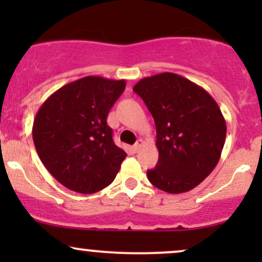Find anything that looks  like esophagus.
<instances>
[{"instance_id": "esophagus-1", "label": "esophagus", "mask_w": 262, "mask_h": 262, "mask_svg": "<svg viewBox=\"0 0 262 262\" xmlns=\"http://www.w3.org/2000/svg\"><path fill=\"white\" fill-rule=\"evenodd\" d=\"M143 144H144V141H143V140H141V139L138 140L137 143H135L134 145H133V150H134V151H135V152L139 151V149L141 148V145H143Z\"/></svg>"}]
</instances>
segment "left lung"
<instances>
[{
  "instance_id": "left-lung-1",
  "label": "left lung",
  "mask_w": 262,
  "mask_h": 262,
  "mask_svg": "<svg viewBox=\"0 0 262 262\" xmlns=\"http://www.w3.org/2000/svg\"><path fill=\"white\" fill-rule=\"evenodd\" d=\"M155 121L158 165L149 181L167 193L194 188L217 166L227 135L221 108L206 90L172 73L133 87Z\"/></svg>"
}]
</instances>
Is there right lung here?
Here are the masks:
<instances>
[{"label":"right lung","mask_w":262,"mask_h":262,"mask_svg":"<svg viewBox=\"0 0 262 262\" xmlns=\"http://www.w3.org/2000/svg\"><path fill=\"white\" fill-rule=\"evenodd\" d=\"M124 80L86 76L62 86L39 108L33 141L41 162L71 191L90 194L113 182L124 160L107 117Z\"/></svg>","instance_id":"right-lung-1"}]
</instances>
